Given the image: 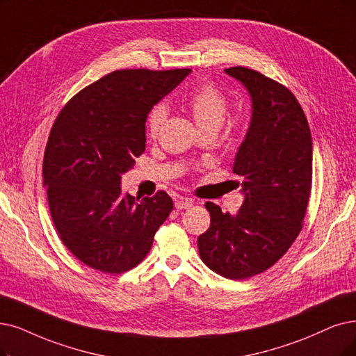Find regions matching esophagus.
Instances as JSON below:
<instances>
[{"instance_id": "esophagus-1", "label": "esophagus", "mask_w": 356, "mask_h": 356, "mask_svg": "<svg viewBox=\"0 0 356 356\" xmlns=\"http://www.w3.org/2000/svg\"><path fill=\"white\" fill-rule=\"evenodd\" d=\"M193 206V200L188 197H178L175 200V207L178 210H184V209H190Z\"/></svg>"}]
</instances>
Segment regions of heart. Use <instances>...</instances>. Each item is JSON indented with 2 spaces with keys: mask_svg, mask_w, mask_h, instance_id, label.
<instances>
[{
  "mask_svg": "<svg viewBox=\"0 0 356 356\" xmlns=\"http://www.w3.org/2000/svg\"><path fill=\"white\" fill-rule=\"evenodd\" d=\"M187 105L193 117L202 131L219 130L227 112V101L223 92L210 83L198 86L188 97ZM168 117V108L165 105H156L147 118V134L158 137Z\"/></svg>",
  "mask_w": 356,
  "mask_h": 356,
  "instance_id": "heart-1",
  "label": "heart"
}]
</instances>
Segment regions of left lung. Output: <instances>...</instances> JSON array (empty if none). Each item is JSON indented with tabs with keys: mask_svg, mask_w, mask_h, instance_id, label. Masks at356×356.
<instances>
[{
	"mask_svg": "<svg viewBox=\"0 0 356 356\" xmlns=\"http://www.w3.org/2000/svg\"><path fill=\"white\" fill-rule=\"evenodd\" d=\"M251 99V120L232 172L244 202L236 215L207 202L210 227L198 236L203 263L243 280L272 267L302 227L312 178V140L305 113L289 89L245 67L226 68Z\"/></svg>",
	"mask_w": 356,
	"mask_h": 356,
	"instance_id": "1",
	"label": "left lung"
}]
</instances>
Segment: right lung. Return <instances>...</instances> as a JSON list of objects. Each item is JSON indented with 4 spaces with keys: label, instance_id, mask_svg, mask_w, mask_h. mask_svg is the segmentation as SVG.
<instances>
[{
    "label": "right lung",
    "instance_id": "obj_1",
    "mask_svg": "<svg viewBox=\"0 0 356 356\" xmlns=\"http://www.w3.org/2000/svg\"><path fill=\"white\" fill-rule=\"evenodd\" d=\"M190 73L113 71L79 92L52 125L42 166L51 218L64 245L99 272L136 267L174 207L165 191L124 194L121 177L146 149L149 112Z\"/></svg>",
    "mask_w": 356,
    "mask_h": 356
}]
</instances>
